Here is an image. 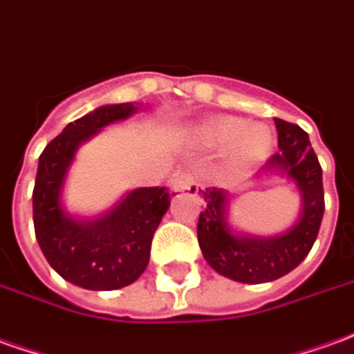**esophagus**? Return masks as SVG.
I'll use <instances>...</instances> for the list:
<instances>
[{
    "label": "esophagus",
    "mask_w": 354,
    "mask_h": 354,
    "mask_svg": "<svg viewBox=\"0 0 354 354\" xmlns=\"http://www.w3.org/2000/svg\"><path fill=\"white\" fill-rule=\"evenodd\" d=\"M172 189H174V192H189V194H197V192H199V182H197L195 174L184 170V172H180V174L174 176V180H172Z\"/></svg>",
    "instance_id": "obj_1"
}]
</instances>
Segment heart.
<instances>
[{"label":"heart","mask_w":354,"mask_h":354,"mask_svg":"<svg viewBox=\"0 0 354 354\" xmlns=\"http://www.w3.org/2000/svg\"><path fill=\"white\" fill-rule=\"evenodd\" d=\"M199 138L211 147H230L237 162L261 159L272 147L270 130L263 124H247L243 118L216 117L199 128Z\"/></svg>","instance_id":"1"}]
</instances>
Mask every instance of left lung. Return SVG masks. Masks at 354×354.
I'll return each mask as SVG.
<instances>
[{
  "mask_svg": "<svg viewBox=\"0 0 354 354\" xmlns=\"http://www.w3.org/2000/svg\"><path fill=\"white\" fill-rule=\"evenodd\" d=\"M274 122L280 149L270 155L264 169H281L297 182L303 195V214L293 228L270 239L236 236L226 226V194L218 187L203 192L207 207L197 222L203 257L218 274L243 283L278 280L303 263L315 245L326 207L322 167L310 147L308 134L288 120L274 118Z\"/></svg>",
  "mask_w": 354,
  "mask_h": 354,
  "instance_id": "obj_1",
  "label": "left lung"
}]
</instances>
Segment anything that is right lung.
Listing matches in <instances>:
<instances>
[{
  "mask_svg": "<svg viewBox=\"0 0 354 354\" xmlns=\"http://www.w3.org/2000/svg\"><path fill=\"white\" fill-rule=\"evenodd\" d=\"M132 103L107 105L74 120L39 155L32 192L34 232L51 268L74 286L109 291L130 286L149 263L151 239L169 211V187L128 194L107 216L80 224L61 211V187L76 147L100 128L134 113Z\"/></svg>",
  "mask_w": 354,
  "mask_h": 354,
  "instance_id": "1",
  "label": "right lung"
}]
</instances>
